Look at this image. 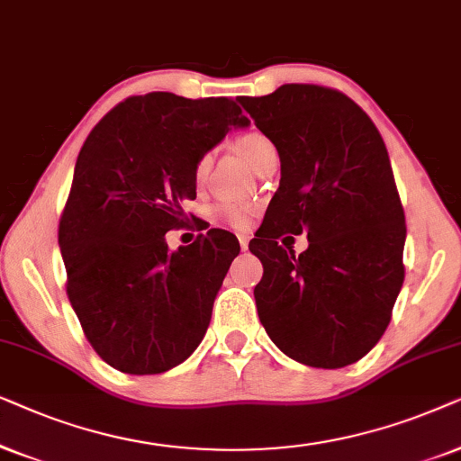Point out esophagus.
I'll list each match as a JSON object with an SVG mask.
<instances>
[{"instance_id":"esophagus-1","label":"esophagus","mask_w":461,"mask_h":461,"mask_svg":"<svg viewBox=\"0 0 461 461\" xmlns=\"http://www.w3.org/2000/svg\"><path fill=\"white\" fill-rule=\"evenodd\" d=\"M238 242H240V249L242 250L249 249V236L247 234H238Z\"/></svg>"}]
</instances>
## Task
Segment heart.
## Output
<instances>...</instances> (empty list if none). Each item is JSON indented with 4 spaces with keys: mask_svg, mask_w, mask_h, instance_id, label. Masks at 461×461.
<instances>
[{
    "mask_svg": "<svg viewBox=\"0 0 461 461\" xmlns=\"http://www.w3.org/2000/svg\"><path fill=\"white\" fill-rule=\"evenodd\" d=\"M236 147L255 168H259L267 158L276 156V145L259 131L242 132L240 137L236 139ZM211 167H212V153L204 151L198 158V162H195V179L198 181L204 179ZM212 217L217 223L236 227V230H244V227H249L250 217H253V206H250L249 202L225 200V202H219V204L212 208Z\"/></svg>",
    "mask_w": 461,
    "mask_h": 461,
    "instance_id": "obj_1",
    "label": "heart"
}]
</instances>
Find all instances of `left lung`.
<instances>
[{"label":"left lung","mask_w":461,"mask_h":461,"mask_svg":"<svg viewBox=\"0 0 461 461\" xmlns=\"http://www.w3.org/2000/svg\"><path fill=\"white\" fill-rule=\"evenodd\" d=\"M280 156V187L249 244L269 339L297 363L341 369L369 354L404 280V212L388 149L369 115L341 92L285 84L238 98ZM308 233L299 258L277 244Z\"/></svg>","instance_id":"left-lung-1"}]
</instances>
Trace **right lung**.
Wrapping results in <instances>:
<instances>
[{"label": "right lung", "mask_w": 461, "mask_h": 461, "mask_svg": "<svg viewBox=\"0 0 461 461\" xmlns=\"http://www.w3.org/2000/svg\"><path fill=\"white\" fill-rule=\"evenodd\" d=\"M250 124L231 98L131 96L92 128L59 225L67 294L96 354L156 375L195 352L240 244L211 230L170 250L167 231L195 198V162Z\"/></svg>", "instance_id": "obj_1"}]
</instances>
